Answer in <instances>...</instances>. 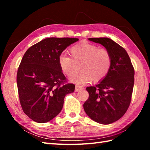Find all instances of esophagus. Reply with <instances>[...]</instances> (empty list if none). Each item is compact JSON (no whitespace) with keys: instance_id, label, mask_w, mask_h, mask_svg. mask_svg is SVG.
<instances>
[{"instance_id":"obj_1","label":"esophagus","mask_w":150,"mask_h":150,"mask_svg":"<svg viewBox=\"0 0 150 150\" xmlns=\"http://www.w3.org/2000/svg\"><path fill=\"white\" fill-rule=\"evenodd\" d=\"M83 89H84V87L81 86L77 85V86H75V91H80V90H83Z\"/></svg>"}]
</instances>
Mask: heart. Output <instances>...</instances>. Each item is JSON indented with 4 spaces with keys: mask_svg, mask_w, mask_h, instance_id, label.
Instances as JSON below:
<instances>
[{
    "mask_svg": "<svg viewBox=\"0 0 150 150\" xmlns=\"http://www.w3.org/2000/svg\"><path fill=\"white\" fill-rule=\"evenodd\" d=\"M69 53L71 57H59V64L62 73L69 77L74 76L79 68L81 69L80 74L72 79L76 83L86 84L91 80L98 82L110 71L111 56L106 49L83 41L72 46Z\"/></svg>",
    "mask_w": 150,
    "mask_h": 150,
    "instance_id": "obj_1",
    "label": "heart"
}]
</instances>
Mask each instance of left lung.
<instances>
[{"instance_id":"1","label":"left lung","mask_w":150,"mask_h":150,"mask_svg":"<svg viewBox=\"0 0 150 150\" xmlns=\"http://www.w3.org/2000/svg\"><path fill=\"white\" fill-rule=\"evenodd\" d=\"M100 44L111 54V65L107 75L95 86H89L88 99L83 107L88 117L102 124L120 119L128 109L134 85L135 71L128 53L107 37L89 38Z\"/></svg>"}]
</instances>
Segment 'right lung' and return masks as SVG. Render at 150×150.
<instances>
[{
  "label": "right lung",
  "mask_w": 150,
  "mask_h": 150,
  "mask_svg": "<svg viewBox=\"0 0 150 150\" xmlns=\"http://www.w3.org/2000/svg\"><path fill=\"white\" fill-rule=\"evenodd\" d=\"M76 38H47L28 49L18 67L17 83L24 113L38 123L52 120L61 111L67 94L75 85L64 84L66 77L59 64L62 52Z\"/></svg>",
  "instance_id": "1"
}]
</instances>
